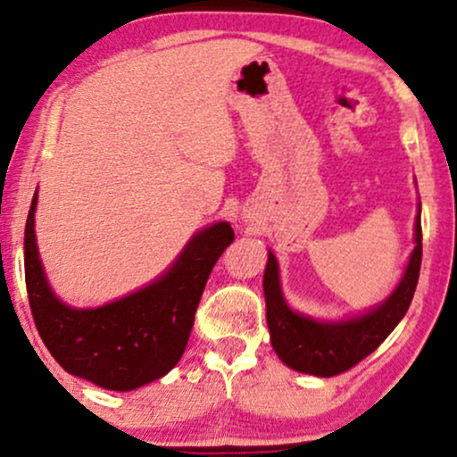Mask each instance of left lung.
I'll return each mask as SVG.
<instances>
[{"label":"left lung","mask_w":457,"mask_h":457,"mask_svg":"<svg viewBox=\"0 0 457 457\" xmlns=\"http://www.w3.org/2000/svg\"><path fill=\"white\" fill-rule=\"evenodd\" d=\"M421 268V204L415 219V249L411 253L403 281L394 294L366 315L347 321L326 323L298 315L281 294L277 257L268 255L263 272L266 321L270 343L283 364L315 377H334L360 364L386 340L409 311Z\"/></svg>","instance_id":"1"}]
</instances>
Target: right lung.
I'll return each mask as SVG.
<instances>
[{
	"mask_svg": "<svg viewBox=\"0 0 457 457\" xmlns=\"http://www.w3.org/2000/svg\"><path fill=\"white\" fill-rule=\"evenodd\" d=\"M31 200L25 225V283L36 328L63 370L96 386L129 392L155 381L179 364L187 347L197 304L212 266L234 243L229 223L197 232L148 287L104 304L71 309L54 298L37 255Z\"/></svg>",
	"mask_w": 457,
	"mask_h": 457,
	"instance_id": "right-lung-1",
	"label": "right lung"
}]
</instances>
